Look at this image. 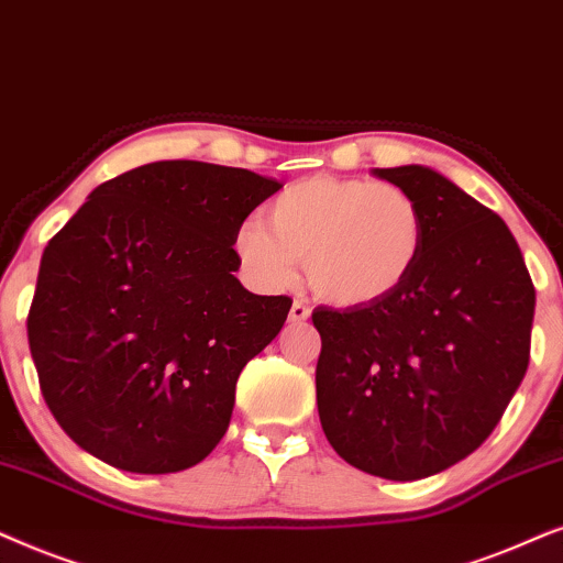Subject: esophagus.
Instances as JSON below:
<instances>
[{
  "label": "esophagus",
  "mask_w": 563,
  "mask_h": 563,
  "mask_svg": "<svg viewBox=\"0 0 563 563\" xmlns=\"http://www.w3.org/2000/svg\"><path fill=\"white\" fill-rule=\"evenodd\" d=\"M311 317V309L309 306H306L303 301H294V306H290V313H288V319L294 321V324H303L306 319Z\"/></svg>",
  "instance_id": "obj_1"
}]
</instances>
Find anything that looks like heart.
I'll use <instances>...</instances> for the list:
<instances>
[{"instance_id": "1", "label": "heart", "mask_w": 563, "mask_h": 563, "mask_svg": "<svg viewBox=\"0 0 563 563\" xmlns=\"http://www.w3.org/2000/svg\"><path fill=\"white\" fill-rule=\"evenodd\" d=\"M424 250V213L391 183L334 175L303 177L265 206V223L244 221L234 254L265 290L288 288L298 260L321 301L365 309L409 280Z\"/></svg>"}]
</instances>
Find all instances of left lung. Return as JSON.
<instances>
[{
    "label": "left lung",
    "instance_id": "1",
    "mask_svg": "<svg viewBox=\"0 0 563 563\" xmlns=\"http://www.w3.org/2000/svg\"><path fill=\"white\" fill-rule=\"evenodd\" d=\"M424 213L419 265L365 309H313L329 445L365 474L415 482L455 466L499 424L530 363L536 288L497 213L440 172L376 169Z\"/></svg>",
    "mask_w": 563,
    "mask_h": 563
}]
</instances>
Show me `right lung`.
Segmentation results:
<instances>
[{
	"label": "right lung",
	"instance_id": "right-lung-1",
	"mask_svg": "<svg viewBox=\"0 0 563 563\" xmlns=\"http://www.w3.org/2000/svg\"><path fill=\"white\" fill-rule=\"evenodd\" d=\"M280 183L172 159L108 179L51 239L27 313L41 394L79 448L131 474L195 466L288 296L236 280L234 234Z\"/></svg>",
	"mask_w": 563,
	"mask_h": 563
}]
</instances>
